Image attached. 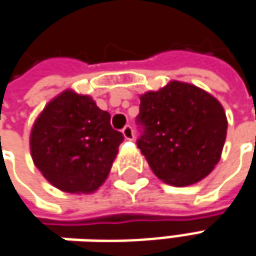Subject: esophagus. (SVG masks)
<instances>
[{
    "label": "esophagus",
    "mask_w": 256,
    "mask_h": 256,
    "mask_svg": "<svg viewBox=\"0 0 256 256\" xmlns=\"http://www.w3.org/2000/svg\"><path fill=\"white\" fill-rule=\"evenodd\" d=\"M122 133H123V136L126 140H133L134 138V132H133V128L128 124V126H124V128L122 130Z\"/></svg>",
    "instance_id": "34e87169"
}]
</instances>
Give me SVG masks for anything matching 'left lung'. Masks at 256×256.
I'll list each match as a JSON object with an SVG mask.
<instances>
[{
  "label": "left lung",
  "mask_w": 256,
  "mask_h": 256,
  "mask_svg": "<svg viewBox=\"0 0 256 256\" xmlns=\"http://www.w3.org/2000/svg\"><path fill=\"white\" fill-rule=\"evenodd\" d=\"M137 147L156 176L186 187L207 177L221 158L226 137L224 108L197 86L172 80L140 96Z\"/></svg>",
  "instance_id": "8db88e82"
}]
</instances>
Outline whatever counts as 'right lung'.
<instances>
[{"label":"right lung","mask_w":256,"mask_h":256,"mask_svg":"<svg viewBox=\"0 0 256 256\" xmlns=\"http://www.w3.org/2000/svg\"><path fill=\"white\" fill-rule=\"evenodd\" d=\"M123 138L90 96L65 90L35 120L30 146L34 163L52 186L89 194L108 178Z\"/></svg>","instance_id":"obj_1"}]
</instances>
